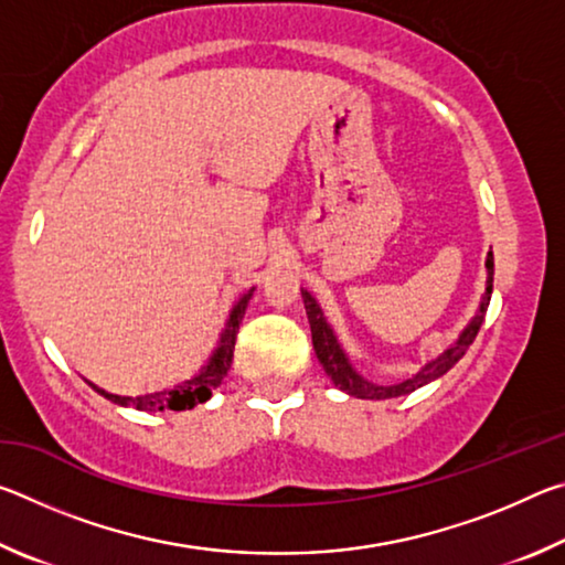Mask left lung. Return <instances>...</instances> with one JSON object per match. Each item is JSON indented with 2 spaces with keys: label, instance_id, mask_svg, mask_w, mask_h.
Wrapping results in <instances>:
<instances>
[{
  "label": "left lung",
  "instance_id": "8db88e82",
  "mask_svg": "<svg viewBox=\"0 0 565 565\" xmlns=\"http://www.w3.org/2000/svg\"><path fill=\"white\" fill-rule=\"evenodd\" d=\"M493 294V252L486 254V291L478 301V309L473 313V319L466 323L463 331L458 333V339L446 347L438 356H434L431 361H426L414 376H408L404 381H396V384H374V381L363 379L356 369L351 366V361L347 356V351L333 333L331 323L323 317L319 301L313 296L301 289V299L306 306V317H309L311 323V341H313V351H317V359L327 371V376L333 381V386L341 388L343 394H349L353 398H371V401H384V398H396V396H406L411 391H416L420 386L431 384V381L441 379L448 369H454L458 359L463 356L471 347L478 329H481L486 309H489Z\"/></svg>",
  "mask_w": 565,
  "mask_h": 565
}]
</instances>
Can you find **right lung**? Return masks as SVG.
Here are the masks:
<instances>
[{"label":"right lung","instance_id":"add662e5","mask_svg":"<svg viewBox=\"0 0 565 565\" xmlns=\"http://www.w3.org/2000/svg\"><path fill=\"white\" fill-rule=\"evenodd\" d=\"M252 296H254V286L234 303V309L228 311V319L224 323L222 337H218V343L212 351V356H209V361L196 371L194 376L181 381V384L164 388V391H154V394H145V396H117V394H109V391L99 388L97 384H92V381H87V384L97 391L99 396L111 401V404L131 406L137 411H189L199 404H204V401L212 398V391L222 384L226 371L232 369L238 323H242V319H244L246 306Z\"/></svg>","mask_w":565,"mask_h":565}]
</instances>
